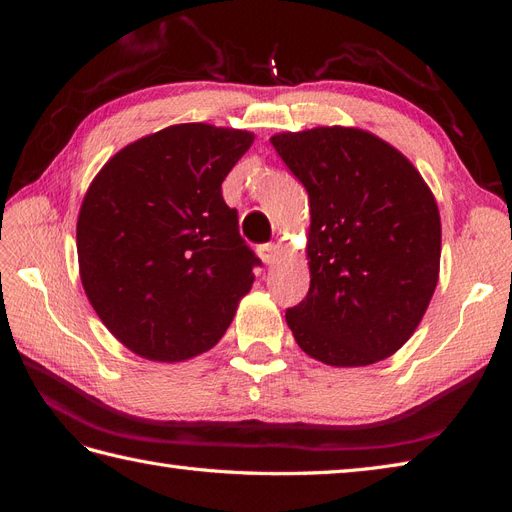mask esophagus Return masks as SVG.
<instances>
[{
    "label": "esophagus",
    "instance_id": "1",
    "mask_svg": "<svg viewBox=\"0 0 512 512\" xmlns=\"http://www.w3.org/2000/svg\"><path fill=\"white\" fill-rule=\"evenodd\" d=\"M258 256L262 258V262H265V265H275V262L280 260V245H275V243L260 245L258 247Z\"/></svg>",
    "mask_w": 512,
    "mask_h": 512
}]
</instances>
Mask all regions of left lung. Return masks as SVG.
I'll return each mask as SVG.
<instances>
[{
    "instance_id": "left-lung-1",
    "label": "left lung",
    "mask_w": 512,
    "mask_h": 512,
    "mask_svg": "<svg viewBox=\"0 0 512 512\" xmlns=\"http://www.w3.org/2000/svg\"><path fill=\"white\" fill-rule=\"evenodd\" d=\"M271 145L309 196V292L286 312L294 339L331 367L389 359L438 286L436 196L404 153L361 128L280 132Z\"/></svg>"
}]
</instances>
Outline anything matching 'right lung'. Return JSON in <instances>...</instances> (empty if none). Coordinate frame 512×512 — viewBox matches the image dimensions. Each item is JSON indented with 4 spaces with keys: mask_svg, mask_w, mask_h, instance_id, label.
Returning a JSON list of instances; mask_svg holds the SVG:
<instances>
[{
    "mask_svg": "<svg viewBox=\"0 0 512 512\" xmlns=\"http://www.w3.org/2000/svg\"><path fill=\"white\" fill-rule=\"evenodd\" d=\"M254 134L177 123L117 151L76 222L79 273L104 327L147 361L211 350L260 260L239 235L222 181Z\"/></svg>",
    "mask_w": 512,
    "mask_h": 512,
    "instance_id": "1",
    "label": "right lung"
}]
</instances>
